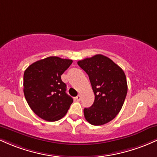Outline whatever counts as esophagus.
<instances>
[{
  "label": "esophagus",
  "mask_w": 157,
  "mask_h": 157,
  "mask_svg": "<svg viewBox=\"0 0 157 157\" xmlns=\"http://www.w3.org/2000/svg\"><path fill=\"white\" fill-rule=\"evenodd\" d=\"M75 100H76V101H80L81 99H82V96H81L80 95H78V96H77L76 97H75Z\"/></svg>",
  "instance_id": "34e87169"
}]
</instances>
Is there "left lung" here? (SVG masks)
<instances>
[{
  "label": "left lung",
  "mask_w": 157,
  "mask_h": 157,
  "mask_svg": "<svg viewBox=\"0 0 157 157\" xmlns=\"http://www.w3.org/2000/svg\"><path fill=\"white\" fill-rule=\"evenodd\" d=\"M86 72L95 95L93 105L84 109L86 120L102 125L114 119L123 106L128 84L125 74L111 59L101 54L78 61Z\"/></svg>",
  "instance_id": "left-lung-1"
}]
</instances>
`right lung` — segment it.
Here are the masks:
<instances>
[{"instance_id":"add662e5","label":"right lung","mask_w":157,"mask_h":157,"mask_svg":"<svg viewBox=\"0 0 157 157\" xmlns=\"http://www.w3.org/2000/svg\"><path fill=\"white\" fill-rule=\"evenodd\" d=\"M72 63L70 59L50 56L36 61L24 71V96L38 117L56 121L66 115L73 99L66 93L61 75Z\"/></svg>"}]
</instances>
